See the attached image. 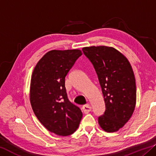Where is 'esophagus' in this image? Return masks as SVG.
<instances>
[{
  "mask_svg": "<svg viewBox=\"0 0 156 156\" xmlns=\"http://www.w3.org/2000/svg\"><path fill=\"white\" fill-rule=\"evenodd\" d=\"M83 110L84 113H85V114L89 113L91 110V106L90 105H88V104L83 105Z\"/></svg>",
  "mask_w": 156,
  "mask_h": 156,
  "instance_id": "obj_1",
  "label": "esophagus"
}]
</instances>
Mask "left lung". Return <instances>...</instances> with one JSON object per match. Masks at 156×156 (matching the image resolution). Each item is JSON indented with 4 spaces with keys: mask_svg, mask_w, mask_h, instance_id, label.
<instances>
[{
    "mask_svg": "<svg viewBox=\"0 0 156 156\" xmlns=\"http://www.w3.org/2000/svg\"><path fill=\"white\" fill-rule=\"evenodd\" d=\"M85 55L98 76L105 110L98 123L108 133L116 132L130 119L136 104L135 78L127 58L112 47H85Z\"/></svg>",
    "mask_w": 156,
    "mask_h": 156,
    "instance_id": "1",
    "label": "left lung"
}]
</instances>
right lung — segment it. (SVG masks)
I'll return each instance as SVG.
<instances>
[{
  "mask_svg": "<svg viewBox=\"0 0 156 156\" xmlns=\"http://www.w3.org/2000/svg\"><path fill=\"white\" fill-rule=\"evenodd\" d=\"M78 49L46 53L32 74L30 100L37 118L47 130L60 136L76 131L83 117L80 108L69 101L65 77L77 59Z\"/></svg>",
  "mask_w": 156,
  "mask_h": 156,
  "instance_id": "obj_1",
  "label": "right lung"
}]
</instances>
